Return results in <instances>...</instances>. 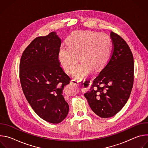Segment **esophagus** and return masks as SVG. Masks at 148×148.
Instances as JSON below:
<instances>
[{
    "label": "esophagus",
    "mask_w": 148,
    "mask_h": 148,
    "mask_svg": "<svg viewBox=\"0 0 148 148\" xmlns=\"http://www.w3.org/2000/svg\"><path fill=\"white\" fill-rule=\"evenodd\" d=\"M71 82L73 84H75V85H78V84H79V81H77V80H76V79H71Z\"/></svg>",
    "instance_id": "esophagus-1"
}]
</instances>
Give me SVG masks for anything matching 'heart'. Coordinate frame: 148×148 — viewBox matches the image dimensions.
Wrapping results in <instances>:
<instances>
[{"label": "heart", "instance_id": "1", "mask_svg": "<svg viewBox=\"0 0 148 148\" xmlns=\"http://www.w3.org/2000/svg\"><path fill=\"white\" fill-rule=\"evenodd\" d=\"M111 42L106 34L91 31H80L74 33L68 40V47H62L58 58L61 66L69 73H72L80 61L74 72V76L81 78L88 75L91 69L97 70L108 61Z\"/></svg>", "mask_w": 148, "mask_h": 148}]
</instances>
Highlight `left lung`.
<instances>
[{
  "label": "left lung",
  "instance_id": "left-lung-1",
  "mask_svg": "<svg viewBox=\"0 0 148 148\" xmlns=\"http://www.w3.org/2000/svg\"><path fill=\"white\" fill-rule=\"evenodd\" d=\"M110 36L113 45L111 57L99 74L92 82H87L86 86H90L84 94L92 111L101 118L112 117L121 110L134 84L132 51L118 34L111 32Z\"/></svg>",
  "mask_w": 148,
  "mask_h": 148
}]
</instances>
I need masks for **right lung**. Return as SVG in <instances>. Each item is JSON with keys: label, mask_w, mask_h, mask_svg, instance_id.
Instances as JSON below:
<instances>
[{"label": "right lung", "mask_w": 148, "mask_h": 148, "mask_svg": "<svg viewBox=\"0 0 148 148\" xmlns=\"http://www.w3.org/2000/svg\"><path fill=\"white\" fill-rule=\"evenodd\" d=\"M61 39L56 32L34 38L20 62V80L26 99L45 121L58 123L68 115L62 90L71 80L60 67Z\"/></svg>", "instance_id": "right-lung-1"}]
</instances>
